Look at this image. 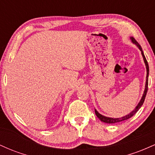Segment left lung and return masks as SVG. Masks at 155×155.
<instances>
[{
    "mask_svg": "<svg viewBox=\"0 0 155 155\" xmlns=\"http://www.w3.org/2000/svg\"><path fill=\"white\" fill-rule=\"evenodd\" d=\"M130 40L131 41H132L133 44H136V47L139 49V50L141 51V54H142V57H143V61H144V63H145V65H146V68H147V79H146V84H145V89H144V91H143V95H142L141 97V99H140L139 103H138V105L136 106V108H134V109L132 111L130 112V113H129L128 114L125 115V116L122 117H120V118H111V117H105L104 115L101 114L100 113H99L98 111H97V110L95 109V114L96 116L97 117V118L100 120L101 122H104L105 123H108V124H114V123H117V122H122V121H124V120H127V119L130 118V117H132L133 115L135 114L136 113L137 111L139 110V108L141 107V106L143 105V102H144V100H145V97H146V95H147V90H148V78H149V65H148V63H147V60L146 59L145 56H144V54H143V51L142 50V48L140 46V44L138 43V42L136 41V39H135L133 37H130Z\"/></svg>",
    "mask_w": 155,
    "mask_h": 155,
    "instance_id": "left-lung-1",
    "label": "left lung"
}]
</instances>
